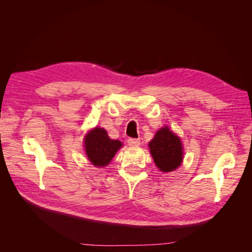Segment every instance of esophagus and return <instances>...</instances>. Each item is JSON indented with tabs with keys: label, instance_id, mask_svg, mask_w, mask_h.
Masks as SVG:
<instances>
[{
	"label": "esophagus",
	"instance_id": "34e87169",
	"mask_svg": "<svg viewBox=\"0 0 252 252\" xmlns=\"http://www.w3.org/2000/svg\"><path fill=\"white\" fill-rule=\"evenodd\" d=\"M127 143H128L129 146H132V147L139 146V145H140V139H128Z\"/></svg>",
	"mask_w": 252,
	"mask_h": 252
}]
</instances>
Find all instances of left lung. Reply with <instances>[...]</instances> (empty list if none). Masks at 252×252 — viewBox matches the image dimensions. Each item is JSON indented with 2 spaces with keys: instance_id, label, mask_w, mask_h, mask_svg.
<instances>
[{
  "instance_id": "left-lung-1",
  "label": "left lung",
  "mask_w": 252,
  "mask_h": 252,
  "mask_svg": "<svg viewBox=\"0 0 252 252\" xmlns=\"http://www.w3.org/2000/svg\"><path fill=\"white\" fill-rule=\"evenodd\" d=\"M150 154L158 168L163 172H170L183 162V145L179 136L168 126H164L155 134L149 144Z\"/></svg>"
}]
</instances>
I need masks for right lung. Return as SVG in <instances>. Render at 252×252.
Masks as SVG:
<instances>
[{
    "mask_svg": "<svg viewBox=\"0 0 252 252\" xmlns=\"http://www.w3.org/2000/svg\"><path fill=\"white\" fill-rule=\"evenodd\" d=\"M84 146L91 164L95 167H105L123 144L118 140H111L104 128L95 127L85 135Z\"/></svg>",
    "mask_w": 252,
    "mask_h": 252,
    "instance_id": "1",
    "label": "right lung"
}]
</instances>
